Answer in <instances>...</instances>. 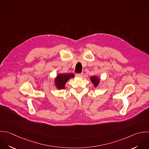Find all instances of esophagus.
I'll list each match as a JSON object with an SVG mask.
<instances>
[{"instance_id": "obj_1", "label": "esophagus", "mask_w": 149, "mask_h": 149, "mask_svg": "<svg viewBox=\"0 0 149 149\" xmlns=\"http://www.w3.org/2000/svg\"><path fill=\"white\" fill-rule=\"evenodd\" d=\"M76 75H77V77H78L81 78V77H83V75H84V74H83V73H80V74H76Z\"/></svg>"}]
</instances>
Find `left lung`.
Wrapping results in <instances>:
<instances>
[{
    "mask_svg": "<svg viewBox=\"0 0 149 149\" xmlns=\"http://www.w3.org/2000/svg\"><path fill=\"white\" fill-rule=\"evenodd\" d=\"M90 79H91V82L93 84V85H94V86L95 88H96L100 84V78L98 77L97 76H95V75L92 76V77H91Z\"/></svg>",
    "mask_w": 149,
    "mask_h": 149,
    "instance_id": "left-lung-1",
    "label": "left lung"
}]
</instances>
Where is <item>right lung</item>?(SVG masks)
<instances>
[{
    "mask_svg": "<svg viewBox=\"0 0 149 149\" xmlns=\"http://www.w3.org/2000/svg\"><path fill=\"white\" fill-rule=\"evenodd\" d=\"M75 75L72 73L68 74H59L57 75L54 79V84L56 88L58 89H65V85L67 82L71 78H73Z\"/></svg>",
    "mask_w": 149,
    "mask_h": 149,
    "instance_id": "right-lung-1",
    "label": "right lung"
}]
</instances>
